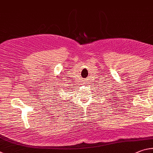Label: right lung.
Segmentation results:
<instances>
[{
    "mask_svg": "<svg viewBox=\"0 0 153 153\" xmlns=\"http://www.w3.org/2000/svg\"><path fill=\"white\" fill-rule=\"evenodd\" d=\"M54 87V88H55V87Z\"/></svg>",
    "mask_w": 153,
    "mask_h": 153,
    "instance_id": "right-lung-1",
    "label": "right lung"
}]
</instances>
